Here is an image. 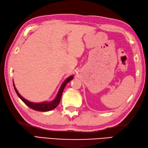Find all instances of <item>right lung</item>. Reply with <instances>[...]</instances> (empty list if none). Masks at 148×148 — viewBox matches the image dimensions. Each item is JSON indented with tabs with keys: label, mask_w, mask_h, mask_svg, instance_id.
Segmentation results:
<instances>
[{
	"label": "right lung",
	"mask_w": 148,
	"mask_h": 148,
	"mask_svg": "<svg viewBox=\"0 0 148 148\" xmlns=\"http://www.w3.org/2000/svg\"><path fill=\"white\" fill-rule=\"evenodd\" d=\"M73 76L72 75V76L69 77L67 79H66L64 80V82L62 84L60 90H59V92H58L56 97V98L53 101H52L51 102L46 101V102H42V103H32V102H29L28 100L25 99V98L23 97L21 95L19 94L17 89H16L15 87L14 82H13V86H14V90L16 91V94H17V95L18 96V97L20 98V99L23 101L28 107L32 108V109H33V110L39 111H51L52 110L54 109L55 108H56L58 106V105L59 104V103H60V102L62 94H63V90H64L65 86L66 85V84L69 82H70L72 79H73Z\"/></svg>",
	"instance_id": "right-lung-1"
}]
</instances>
